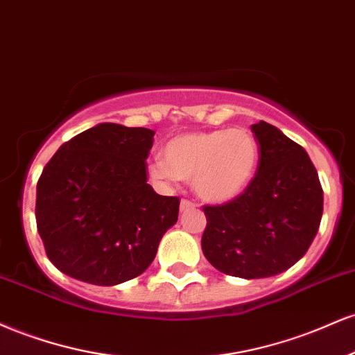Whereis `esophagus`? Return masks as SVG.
<instances>
[{"instance_id": "esophagus-1", "label": "esophagus", "mask_w": 355, "mask_h": 355, "mask_svg": "<svg viewBox=\"0 0 355 355\" xmlns=\"http://www.w3.org/2000/svg\"><path fill=\"white\" fill-rule=\"evenodd\" d=\"M181 211H189V209H194L196 207V204L194 202H191V201H187V199H182L181 201Z\"/></svg>"}]
</instances>
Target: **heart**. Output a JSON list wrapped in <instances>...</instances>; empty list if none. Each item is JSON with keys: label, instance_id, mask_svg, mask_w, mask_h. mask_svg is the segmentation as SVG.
Instances as JSON below:
<instances>
[{"label": "heart", "instance_id": "1", "mask_svg": "<svg viewBox=\"0 0 355 355\" xmlns=\"http://www.w3.org/2000/svg\"><path fill=\"white\" fill-rule=\"evenodd\" d=\"M257 161L259 144L245 128L186 132L164 146L162 157L151 164V174L164 184L191 181L202 201L223 204L251 184Z\"/></svg>", "mask_w": 355, "mask_h": 355}]
</instances>
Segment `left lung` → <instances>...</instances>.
<instances>
[{"instance_id": "obj_1", "label": "left lung", "mask_w": 355, "mask_h": 355, "mask_svg": "<svg viewBox=\"0 0 355 355\" xmlns=\"http://www.w3.org/2000/svg\"><path fill=\"white\" fill-rule=\"evenodd\" d=\"M251 129L261 151L256 176L231 202L204 206L201 245L220 272L262 279L284 272L307 252L322 218L324 194L302 146L266 121Z\"/></svg>"}]
</instances>
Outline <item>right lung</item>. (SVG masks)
<instances>
[{"label":"right lung","instance_id":"obj_1","mask_svg":"<svg viewBox=\"0 0 355 355\" xmlns=\"http://www.w3.org/2000/svg\"><path fill=\"white\" fill-rule=\"evenodd\" d=\"M154 131L101 123L74 136L36 186V226L46 256L66 276L116 286L151 266L174 226L179 199L148 184Z\"/></svg>","mask_w":355,"mask_h":355}]
</instances>
